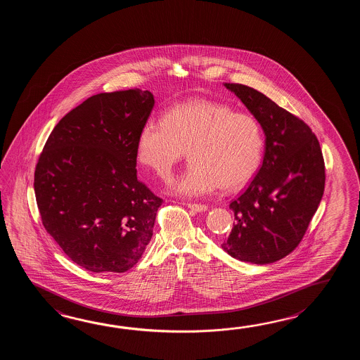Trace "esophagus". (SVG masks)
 <instances>
[{
    "label": "esophagus",
    "instance_id": "obj_1",
    "mask_svg": "<svg viewBox=\"0 0 360 360\" xmlns=\"http://www.w3.org/2000/svg\"><path fill=\"white\" fill-rule=\"evenodd\" d=\"M186 206L189 207L193 211H195V212H203L208 208L206 205H200V203H188Z\"/></svg>",
    "mask_w": 360,
    "mask_h": 360
}]
</instances>
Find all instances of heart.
<instances>
[{
    "mask_svg": "<svg viewBox=\"0 0 360 360\" xmlns=\"http://www.w3.org/2000/svg\"><path fill=\"white\" fill-rule=\"evenodd\" d=\"M188 149L191 163L169 183L172 193L195 198L238 189L260 166L264 138L256 118L233 108L189 100L171 108L163 118L146 120L138 136V160L165 176Z\"/></svg>",
    "mask_w": 360,
    "mask_h": 360,
    "instance_id": "1",
    "label": "heart"
}]
</instances>
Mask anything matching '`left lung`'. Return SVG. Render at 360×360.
<instances>
[{"instance_id": "left-lung-1", "label": "left lung", "mask_w": 360, "mask_h": 360, "mask_svg": "<svg viewBox=\"0 0 360 360\" xmlns=\"http://www.w3.org/2000/svg\"><path fill=\"white\" fill-rule=\"evenodd\" d=\"M234 92L265 134L260 169L230 203L236 224L224 251L252 264H271L299 245L321 203L326 169L321 146L299 117L264 94L240 84H224Z\"/></svg>"}]
</instances>
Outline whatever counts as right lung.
I'll return each instance as SVG.
<instances>
[{"instance_id": "1", "label": "right lung", "mask_w": 360, "mask_h": 360, "mask_svg": "<svg viewBox=\"0 0 360 360\" xmlns=\"http://www.w3.org/2000/svg\"><path fill=\"white\" fill-rule=\"evenodd\" d=\"M153 107L140 89L94 95L61 118L39 154L41 220L86 270L124 273L152 239L163 199L139 181L136 148Z\"/></svg>"}]
</instances>
